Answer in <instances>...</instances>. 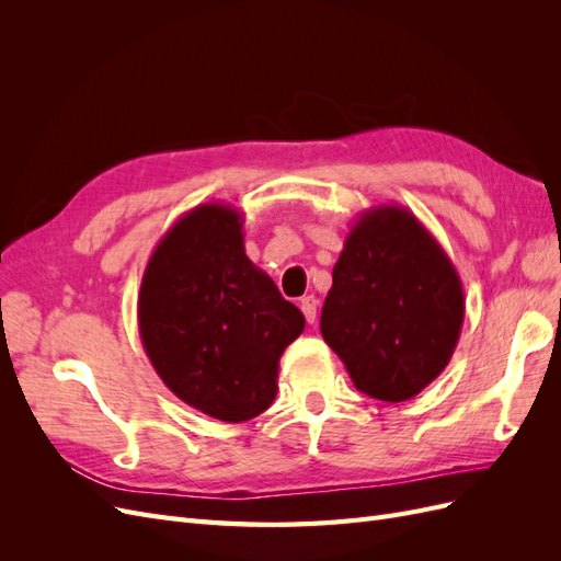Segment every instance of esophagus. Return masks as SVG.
Here are the masks:
<instances>
[{"instance_id":"1","label":"esophagus","mask_w":561,"mask_h":561,"mask_svg":"<svg viewBox=\"0 0 561 561\" xmlns=\"http://www.w3.org/2000/svg\"><path fill=\"white\" fill-rule=\"evenodd\" d=\"M299 309H301L304 318H307V322H316V311H318V299H316L313 295H309V297H304V299H301V304H299Z\"/></svg>"}]
</instances>
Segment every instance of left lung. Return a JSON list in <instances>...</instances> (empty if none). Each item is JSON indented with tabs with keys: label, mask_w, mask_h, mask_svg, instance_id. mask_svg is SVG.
I'll list each match as a JSON object with an SVG mask.
<instances>
[{
	"label": "left lung",
	"mask_w": 561,
	"mask_h": 561,
	"mask_svg": "<svg viewBox=\"0 0 561 561\" xmlns=\"http://www.w3.org/2000/svg\"><path fill=\"white\" fill-rule=\"evenodd\" d=\"M463 316V285L447 252L393 203L365 210L351 227L320 332L360 393L404 402L443 375Z\"/></svg>",
	"instance_id": "1"
}]
</instances>
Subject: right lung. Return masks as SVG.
Masks as SVG:
<instances>
[{
  "label": "right lung",
  "instance_id": "obj_1",
  "mask_svg": "<svg viewBox=\"0 0 561 561\" xmlns=\"http://www.w3.org/2000/svg\"><path fill=\"white\" fill-rule=\"evenodd\" d=\"M243 222L227 203L184 213L151 252L138 297L140 339L161 381L227 423L274 402L280 355L307 325L248 260Z\"/></svg>",
  "mask_w": 561,
  "mask_h": 561
}]
</instances>
